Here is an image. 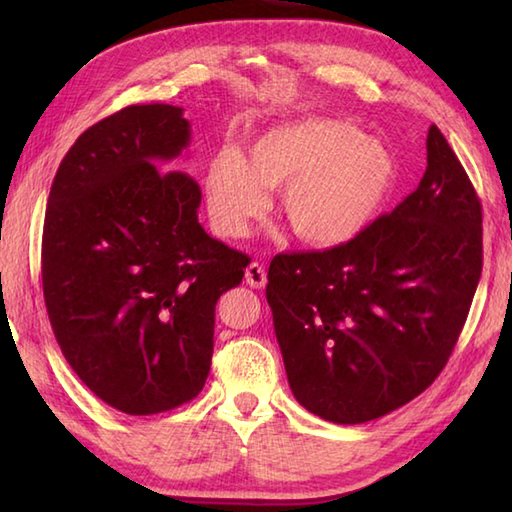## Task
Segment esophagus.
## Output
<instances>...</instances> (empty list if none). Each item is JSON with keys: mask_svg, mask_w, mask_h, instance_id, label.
Instances as JSON below:
<instances>
[{"mask_svg": "<svg viewBox=\"0 0 512 512\" xmlns=\"http://www.w3.org/2000/svg\"><path fill=\"white\" fill-rule=\"evenodd\" d=\"M266 268L262 264L253 262L246 268V284L250 288H264L266 286Z\"/></svg>", "mask_w": 512, "mask_h": 512, "instance_id": "esophagus-1", "label": "esophagus"}]
</instances>
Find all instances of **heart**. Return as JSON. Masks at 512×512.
<instances>
[{
	"label": "heart",
	"instance_id": "obj_1",
	"mask_svg": "<svg viewBox=\"0 0 512 512\" xmlns=\"http://www.w3.org/2000/svg\"><path fill=\"white\" fill-rule=\"evenodd\" d=\"M396 180V160L358 127L310 116L270 127L242 158L222 151L206 171L204 189L217 231L244 237L279 189V217L299 242L339 246L374 220Z\"/></svg>",
	"mask_w": 512,
	"mask_h": 512
}]
</instances>
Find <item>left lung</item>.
Returning <instances> with one entry per match:
<instances>
[{"mask_svg": "<svg viewBox=\"0 0 512 512\" xmlns=\"http://www.w3.org/2000/svg\"><path fill=\"white\" fill-rule=\"evenodd\" d=\"M482 275V204L436 125L427 171L350 242L277 255L266 299L292 394L336 424L376 420L447 365Z\"/></svg>", "mask_w": 512, "mask_h": 512, "instance_id": "obj_1", "label": "left lung"}]
</instances>
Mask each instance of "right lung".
<instances>
[{"label": "right lung", "mask_w": 512, "mask_h": 512, "mask_svg": "<svg viewBox=\"0 0 512 512\" xmlns=\"http://www.w3.org/2000/svg\"><path fill=\"white\" fill-rule=\"evenodd\" d=\"M182 107L129 105L76 138L52 180L41 239L48 319L94 396L129 416L176 409L209 376L215 303L250 257L206 235Z\"/></svg>", "instance_id": "right-lung-1"}]
</instances>
